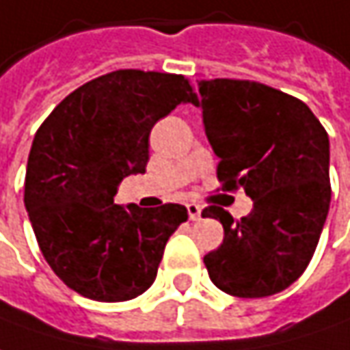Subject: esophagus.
Masks as SVG:
<instances>
[{
    "label": "esophagus",
    "mask_w": 350,
    "mask_h": 350,
    "mask_svg": "<svg viewBox=\"0 0 350 350\" xmlns=\"http://www.w3.org/2000/svg\"><path fill=\"white\" fill-rule=\"evenodd\" d=\"M188 207V217H190L191 221H198L200 217H202V207L198 204H193V202H190V204L186 205Z\"/></svg>",
    "instance_id": "esophagus-1"
}]
</instances>
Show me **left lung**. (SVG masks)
I'll list each match as a JSON object with an SVG mask.
<instances>
[{
  "label": "left lung",
  "mask_w": 350,
  "mask_h": 350,
  "mask_svg": "<svg viewBox=\"0 0 350 350\" xmlns=\"http://www.w3.org/2000/svg\"><path fill=\"white\" fill-rule=\"evenodd\" d=\"M198 107L219 157L223 191L243 188L252 211L235 221L219 205L223 243L204 256L211 282L237 297H266L304 274L331 204L329 137L301 99L251 80H200Z\"/></svg>",
  "instance_id": "left-lung-1"
}]
</instances>
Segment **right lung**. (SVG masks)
I'll use <instances>...</instances> for the list:
<instances>
[{
  "label": "right lung",
  "mask_w": 350,
  "mask_h": 350,
  "mask_svg": "<svg viewBox=\"0 0 350 350\" xmlns=\"http://www.w3.org/2000/svg\"><path fill=\"white\" fill-rule=\"evenodd\" d=\"M180 103H198L182 74L115 70L74 90L38 127L25 207L44 260L80 296H141L188 219L180 204H115L119 182L146 170L150 129Z\"/></svg>",
  "instance_id": "obj_1"
}]
</instances>
